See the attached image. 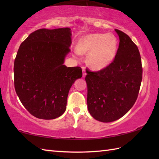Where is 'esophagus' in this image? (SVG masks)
Masks as SVG:
<instances>
[{
	"label": "esophagus",
	"mask_w": 159,
	"mask_h": 159,
	"mask_svg": "<svg viewBox=\"0 0 159 159\" xmlns=\"http://www.w3.org/2000/svg\"><path fill=\"white\" fill-rule=\"evenodd\" d=\"M86 74H87V73H86L85 68V67H83V76L85 77L86 76Z\"/></svg>",
	"instance_id": "esophagus-1"
}]
</instances>
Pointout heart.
<instances>
[{
    "label": "heart",
    "instance_id": "obj_1",
    "mask_svg": "<svg viewBox=\"0 0 159 159\" xmlns=\"http://www.w3.org/2000/svg\"><path fill=\"white\" fill-rule=\"evenodd\" d=\"M77 49V54L89 53V65L94 69L100 70L113 60L117 49V39L112 33H93L80 39Z\"/></svg>",
    "mask_w": 159,
    "mask_h": 159
}]
</instances>
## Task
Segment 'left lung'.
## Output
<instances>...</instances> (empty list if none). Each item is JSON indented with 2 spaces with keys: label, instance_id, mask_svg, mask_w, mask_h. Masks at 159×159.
I'll list each match as a JSON object with an SVG mask.
<instances>
[{
  "label": "left lung",
  "instance_id": "obj_1",
  "mask_svg": "<svg viewBox=\"0 0 159 159\" xmlns=\"http://www.w3.org/2000/svg\"><path fill=\"white\" fill-rule=\"evenodd\" d=\"M120 43L109 66L97 72L86 70L87 107L94 119L111 122L124 116L135 103L142 80V64L137 45L116 29Z\"/></svg>",
  "mask_w": 159,
  "mask_h": 159
}]
</instances>
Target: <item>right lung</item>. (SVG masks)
Returning a JSON list of instances; mask_svg holds the SVG:
<instances>
[{
  "mask_svg": "<svg viewBox=\"0 0 159 159\" xmlns=\"http://www.w3.org/2000/svg\"><path fill=\"white\" fill-rule=\"evenodd\" d=\"M69 28L38 29L24 41L14 61V87L32 116L52 120L65 112L70 87L82 77L80 67L63 65L70 51Z\"/></svg>",
  "mask_w": 159,
  "mask_h": 159,
  "instance_id": "add662e5",
  "label": "right lung"
}]
</instances>
